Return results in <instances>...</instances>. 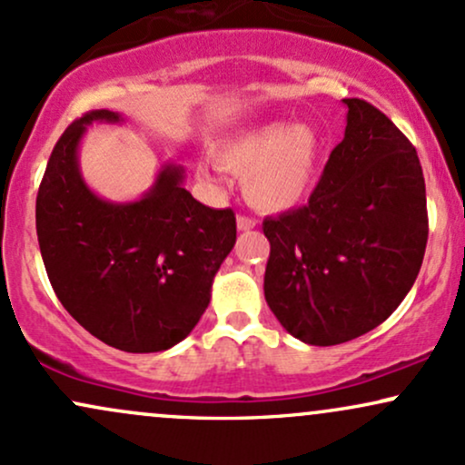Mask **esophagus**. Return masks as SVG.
Wrapping results in <instances>:
<instances>
[{"label":"esophagus","mask_w":465,"mask_h":465,"mask_svg":"<svg viewBox=\"0 0 465 465\" xmlns=\"http://www.w3.org/2000/svg\"><path fill=\"white\" fill-rule=\"evenodd\" d=\"M236 225H238L240 232H249V229H253L255 225H258V221H255V218H251V216L240 214V216L236 218Z\"/></svg>","instance_id":"1"}]
</instances>
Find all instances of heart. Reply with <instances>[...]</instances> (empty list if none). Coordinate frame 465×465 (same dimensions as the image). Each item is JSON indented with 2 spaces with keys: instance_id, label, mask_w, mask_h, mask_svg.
<instances>
[{
  "instance_id": "1",
  "label": "heart",
  "mask_w": 465,
  "mask_h": 465,
  "mask_svg": "<svg viewBox=\"0 0 465 465\" xmlns=\"http://www.w3.org/2000/svg\"><path fill=\"white\" fill-rule=\"evenodd\" d=\"M323 143L311 124L271 122L216 151V162L244 174V196L255 210L282 212L297 205L312 188ZM201 181L212 183L210 168L199 165Z\"/></svg>"
}]
</instances>
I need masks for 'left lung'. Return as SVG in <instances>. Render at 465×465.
<instances>
[{
  "label": "left lung",
  "mask_w": 465,
  "mask_h": 465,
  "mask_svg": "<svg viewBox=\"0 0 465 465\" xmlns=\"http://www.w3.org/2000/svg\"><path fill=\"white\" fill-rule=\"evenodd\" d=\"M345 137L306 205L264 218V297L308 345H339L381 325L413 286L429 240L421 165L376 106L345 98Z\"/></svg>",
  "instance_id": "left-lung-1"
}]
</instances>
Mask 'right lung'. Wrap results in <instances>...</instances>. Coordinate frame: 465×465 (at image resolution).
I'll return each instance as SVG.
<instances>
[{
    "mask_svg": "<svg viewBox=\"0 0 465 465\" xmlns=\"http://www.w3.org/2000/svg\"><path fill=\"white\" fill-rule=\"evenodd\" d=\"M89 111L67 126L36 194V236L58 302L111 348L162 351L192 332L212 282L236 242V214L203 205L183 188V168L163 165L140 201L111 203L87 188L78 143Z\"/></svg>",
    "mask_w": 465,
    "mask_h": 465,
    "instance_id": "obj_1",
    "label": "right lung"
}]
</instances>
